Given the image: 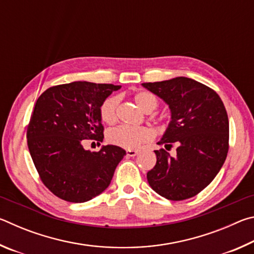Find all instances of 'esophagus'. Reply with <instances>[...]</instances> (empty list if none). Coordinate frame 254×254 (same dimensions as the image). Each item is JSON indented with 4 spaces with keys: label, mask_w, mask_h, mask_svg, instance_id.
Here are the masks:
<instances>
[{
    "label": "esophagus",
    "mask_w": 254,
    "mask_h": 254,
    "mask_svg": "<svg viewBox=\"0 0 254 254\" xmlns=\"http://www.w3.org/2000/svg\"><path fill=\"white\" fill-rule=\"evenodd\" d=\"M137 154H139V151H137V150H127V157H135Z\"/></svg>",
    "instance_id": "34e87169"
}]
</instances>
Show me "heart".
Wrapping results in <instances>:
<instances>
[{
  "instance_id": "obj_1",
  "label": "heart",
  "mask_w": 254,
  "mask_h": 254,
  "mask_svg": "<svg viewBox=\"0 0 254 254\" xmlns=\"http://www.w3.org/2000/svg\"><path fill=\"white\" fill-rule=\"evenodd\" d=\"M134 101L136 105L143 112L153 111L157 106V98L149 92H139L135 94ZM119 105V97L112 96L103 103L101 106L102 121L112 124L117 120V110ZM107 141L111 144L118 145L124 149H136L140 144L148 142L152 139V132L150 128L144 127L119 126L109 130L106 134Z\"/></svg>"
}]
</instances>
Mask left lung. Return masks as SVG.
<instances>
[{"label": "left lung", "instance_id": "8db88e82", "mask_svg": "<svg viewBox=\"0 0 254 254\" xmlns=\"http://www.w3.org/2000/svg\"><path fill=\"white\" fill-rule=\"evenodd\" d=\"M169 106L170 122L158 144L176 143L177 156L156 150L157 163L148 171L154 191L170 200L194 197L212 183L229 151V118L212 88L187 77L143 83Z\"/></svg>", "mask_w": 254, "mask_h": 254}]
</instances>
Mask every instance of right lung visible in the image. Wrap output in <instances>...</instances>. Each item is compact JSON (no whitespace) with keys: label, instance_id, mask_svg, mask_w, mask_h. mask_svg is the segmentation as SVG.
<instances>
[{"label":"right lung","instance_id":"right-lung-1","mask_svg":"<svg viewBox=\"0 0 254 254\" xmlns=\"http://www.w3.org/2000/svg\"><path fill=\"white\" fill-rule=\"evenodd\" d=\"M121 86L74 81L50 87L34 104L28 148L42 183L59 198L85 203L109 187L126 150L103 145L92 152L84 140L104 139L101 106Z\"/></svg>","mask_w":254,"mask_h":254}]
</instances>
